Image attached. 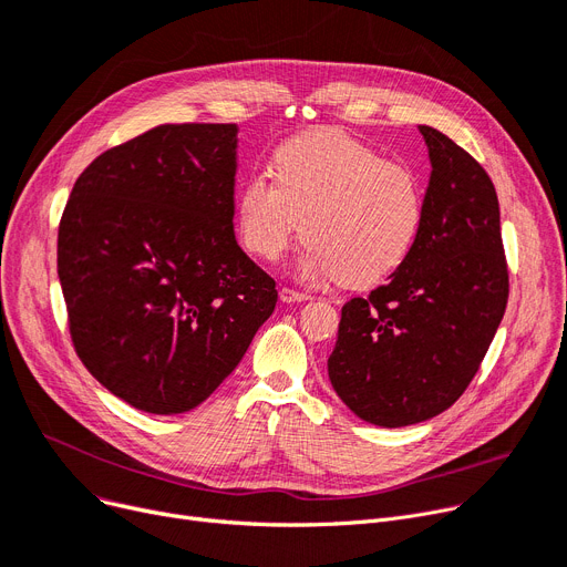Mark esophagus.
Segmentation results:
<instances>
[{
	"mask_svg": "<svg viewBox=\"0 0 567 567\" xmlns=\"http://www.w3.org/2000/svg\"><path fill=\"white\" fill-rule=\"evenodd\" d=\"M280 299L285 303H303V301H310L312 296L308 291H299V289H293V287H282L280 289Z\"/></svg>",
	"mask_w": 567,
	"mask_h": 567,
	"instance_id": "obj_1",
	"label": "esophagus"
}]
</instances>
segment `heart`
Here are the masks:
<instances>
[{
	"instance_id": "heart-1",
	"label": "heart",
	"mask_w": 567,
	"mask_h": 567,
	"mask_svg": "<svg viewBox=\"0 0 567 567\" xmlns=\"http://www.w3.org/2000/svg\"><path fill=\"white\" fill-rule=\"evenodd\" d=\"M271 167L276 182L252 174L236 197L238 241L250 255L274 261L303 229L301 271L351 289L379 285L411 255L425 216L411 167L344 131L296 135Z\"/></svg>"
}]
</instances>
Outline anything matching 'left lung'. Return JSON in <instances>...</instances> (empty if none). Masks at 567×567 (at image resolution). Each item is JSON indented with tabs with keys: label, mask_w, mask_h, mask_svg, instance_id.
<instances>
[{
	"label": "left lung",
	"mask_w": 567,
	"mask_h": 567,
	"mask_svg": "<svg viewBox=\"0 0 567 567\" xmlns=\"http://www.w3.org/2000/svg\"><path fill=\"white\" fill-rule=\"evenodd\" d=\"M421 133L432 161L421 234L389 282L342 306L329 359L340 400L379 427L423 423L462 398L511 291L489 174L449 135Z\"/></svg>",
	"instance_id": "1"
}]
</instances>
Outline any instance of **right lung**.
Wrapping results in <instances>:
<instances>
[{"label":"right lung","instance_id":"right-lung-1","mask_svg":"<svg viewBox=\"0 0 567 567\" xmlns=\"http://www.w3.org/2000/svg\"><path fill=\"white\" fill-rule=\"evenodd\" d=\"M236 124H163L84 167L56 234L82 365L146 413L202 404L271 317L234 236Z\"/></svg>","mask_w":567,"mask_h":567}]
</instances>
